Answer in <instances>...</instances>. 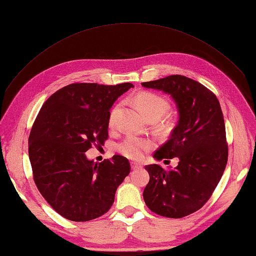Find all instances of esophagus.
<instances>
[{
  "instance_id": "esophagus-1",
  "label": "esophagus",
  "mask_w": 256,
  "mask_h": 256,
  "mask_svg": "<svg viewBox=\"0 0 256 256\" xmlns=\"http://www.w3.org/2000/svg\"><path fill=\"white\" fill-rule=\"evenodd\" d=\"M131 167L133 168V170H140V168H142L141 164L138 162H131Z\"/></svg>"
}]
</instances>
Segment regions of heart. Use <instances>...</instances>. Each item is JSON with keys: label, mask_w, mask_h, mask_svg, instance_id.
Listing matches in <instances>:
<instances>
[{"label": "heart", "mask_w": 256, "mask_h": 256, "mask_svg": "<svg viewBox=\"0 0 256 256\" xmlns=\"http://www.w3.org/2000/svg\"><path fill=\"white\" fill-rule=\"evenodd\" d=\"M136 104L146 118L154 115H158L162 118L168 110V102L162 97L151 92L138 94L136 97ZM118 108V107L116 106L110 112V125H112L115 122ZM151 146H152V144L148 140H142V138L130 136L125 138L122 144L118 146V150L125 157L131 159H140L144 157V154Z\"/></svg>", "instance_id": "1"}]
</instances>
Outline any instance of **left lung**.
<instances>
[{
    "mask_svg": "<svg viewBox=\"0 0 256 256\" xmlns=\"http://www.w3.org/2000/svg\"><path fill=\"white\" fill-rule=\"evenodd\" d=\"M142 86L170 94L178 120L166 144L154 158L178 159L175 168L146 166L150 180L144 190L146 206L162 216L183 218L209 200L228 160L224 115L216 94L200 82L170 76L144 82Z\"/></svg>",
    "mask_w": 256,
    "mask_h": 256,
    "instance_id": "obj_1",
    "label": "left lung"
}]
</instances>
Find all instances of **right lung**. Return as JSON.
I'll use <instances>...</instances> for the list:
<instances>
[{
	"instance_id": "1",
	"label": "right lung",
	"mask_w": 256,
	"mask_h": 256,
	"mask_svg": "<svg viewBox=\"0 0 256 256\" xmlns=\"http://www.w3.org/2000/svg\"><path fill=\"white\" fill-rule=\"evenodd\" d=\"M132 84H72L40 108L28 141L34 180L64 218L89 222L110 209L118 185L131 172L120 154L94 162L86 151L108 138L110 108Z\"/></svg>"
}]
</instances>
